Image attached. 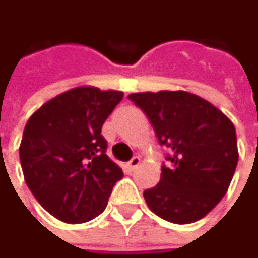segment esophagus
I'll use <instances>...</instances> for the list:
<instances>
[{
  "mask_svg": "<svg viewBox=\"0 0 258 258\" xmlns=\"http://www.w3.org/2000/svg\"><path fill=\"white\" fill-rule=\"evenodd\" d=\"M139 165H141V157L135 156V157H133V159H132L130 162H128V163H126L125 166H126V169H128V171H135V169H136V168H138Z\"/></svg>",
  "mask_w": 258,
  "mask_h": 258,
  "instance_id": "1",
  "label": "esophagus"
}]
</instances>
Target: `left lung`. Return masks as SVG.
Segmentation results:
<instances>
[{
    "mask_svg": "<svg viewBox=\"0 0 258 258\" xmlns=\"http://www.w3.org/2000/svg\"><path fill=\"white\" fill-rule=\"evenodd\" d=\"M169 148L160 183L144 192L151 212L174 224L204 218L227 194L239 153L233 122L209 101L183 90L132 93Z\"/></svg>",
    "mask_w": 258,
    "mask_h": 258,
    "instance_id": "obj_1",
    "label": "left lung"
}]
</instances>
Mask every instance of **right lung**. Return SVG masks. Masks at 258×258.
I'll return each mask as SVG.
<instances>
[{"label": "right lung", "instance_id": "obj_1", "mask_svg": "<svg viewBox=\"0 0 258 258\" xmlns=\"http://www.w3.org/2000/svg\"><path fill=\"white\" fill-rule=\"evenodd\" d=\"M123 93L71 89L43 104L27 122L19 148L25 183L54 218L81 224L104 212L123 177L101 128Z\"/></svg>", "mask_w": 258, "mask_h": 258}]
</instances>
